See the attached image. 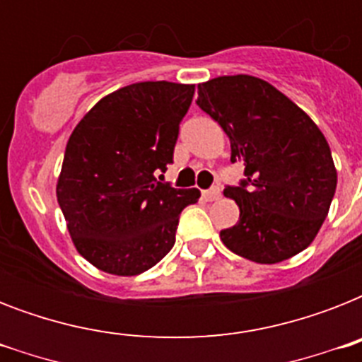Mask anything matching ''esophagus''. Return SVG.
<instances>
[{"instance_id": "34e87169", "label": "esophagus", "mask_w": 362, "mask_h": 362, "mask_svg": "<svg viewBox=\"0 0 362 362\" xmlns=\"http://www.w3.org/2000/svg\"><path fill=\"white\" fill-rule=\"evenodd\" d=\"M203 197L206 199V201H218V199L221 197L220 187H210V189L203 192Z\"/></svg>"}]
</instances>
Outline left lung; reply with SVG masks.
Here are the masks:
<instances>
[{
    "mask_svg": "<svg viewBox=\"0 0 362 362\" xmlns=\"http://www.w3.org/2000/svg\"><path fill=\"white\" fill-rule=\"evenodd\" d=\"M197 105L231 141V161H244L238 186L223 195L240 209L221 240L255 263H280L308 247L337 192L329 142L304 110L272 84L250 75L199 84Z\"/></svg>",
    "mask_w": 362,
    "mask_h": 362,
    "instance_id": "1",
    "label": "left lung"
}]
</instances>
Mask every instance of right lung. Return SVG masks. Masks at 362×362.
Segmentation results:
<instances>
[{
    "instance_id": "add662e5",
    "label": "right lung",
    "mask_w": 362,
    "mask_h": 362,
    "mask_svg": "<svg viewBox=\"0 0 362 362\" xmlns=\"http://www.w3.org/2000/svg\"><path fill=\"white\" fill-rule=\"evenodd\" d=\"M195 86L136 82L103 98L71 133L58 203L82 257L103 272L135 276L175 246L180 212L199 189L156 180L173 163Z\"/></svg>"
}]
</instances>
